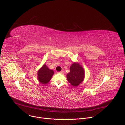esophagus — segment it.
I'll return each mask as SVG.
<instances>
[{
    "instance_id": "1",
    "label": "esophagus",
    "mask_w": 125,
    "mask_h": 125,
    "mask_svg": "<svg viewBox=\"0 0 125 125\" xmlns=\"http://www.w3.org/2000/svg\"><path fill=\"white\" fill-rule=\"evenodd\" d=\"M63 71H60V72H58V73H60V74H63Z\"/></svg>"
}]
</instances>
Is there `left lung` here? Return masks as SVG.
<instances>
[{
	"label": "left lung",
	"instance_id": "8db88e82",
	"mask_svg": "<svg viewBox=\"0 0 125 125\" xmlns=\"http://www.w3.org/2000/svg\"><path fill=\"white\" fill-rule=\"evenodd\" d=\"M84 71L78 63H74L70 67V72L67 75L68 82L74 86H78L84 79Z\"/></svg>",
	"mask_w": 125,
	"mask_h": 125
}]
</instances>
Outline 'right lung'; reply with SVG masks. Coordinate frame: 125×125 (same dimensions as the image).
Listing matches in <instances>:
<instances>
[{"mask_svg":"<svg viewBox=\"0 0 125 125\" xmlns=\"http://www.w3.org/2000/svg\"><path fill=\"white\" fill-rule=\"evenodd\" d=\"M53 74V71L50 70L44 64L38 71V80L41 83L46 84L50 81Z\"/></svg>","mask_w":125,"mask_h":125,"instance_id":"obj_1","label":"right lung"}]
</instances>
